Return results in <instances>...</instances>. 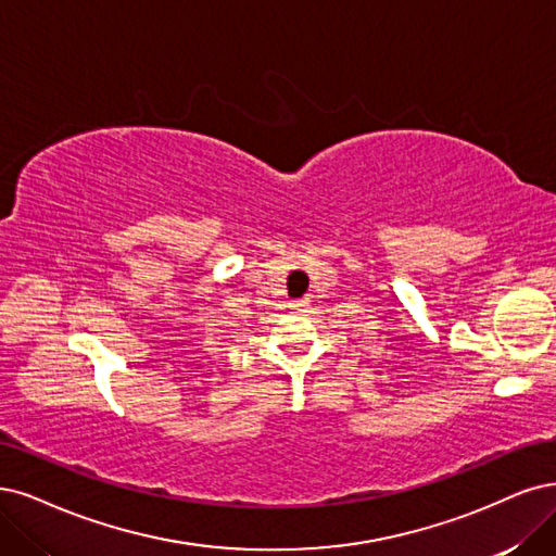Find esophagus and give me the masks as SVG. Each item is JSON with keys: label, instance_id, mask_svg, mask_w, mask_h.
Masks as SVG:
<instances>
[{"label": "esophagus", "instance_id": "obj_1", "mask_svg": "<svg viewBox=\"0 0 556 556\" xmlns=\"http://www.w3.org/2000/svg\"><path fill=\"white\" fill-rule=\"evenodd\" d=\"M291 304H293V306H306V304H309V300H306V298H300V300H293Z\"/></svg>", "mask_w": 556, "mask_h": 556}]
</instances>
